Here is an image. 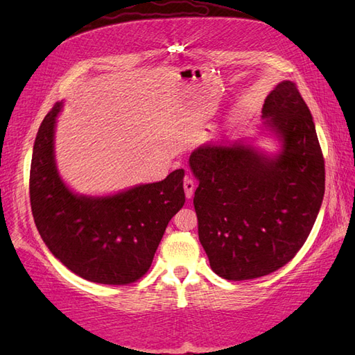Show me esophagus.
I'll use <instances>...</instances> for the list:
<instances>
[{"mask_svg":"<svg viewBox=\"0 0 355 355\" xmlns=\"http://www.w3.org/2000/svg\"><path fill=\"white\" fill-rule=\"evenodd\" d=\"M184 189H185V196H187V198H188V200H191V198H192V196H194L196 182L192 180V179H189V178H187V179L184 180Z\"/></svg>","mask_w":355,"mask_h":355,"instance_id":"obj_1","label":"esophagus"}]
</instances>
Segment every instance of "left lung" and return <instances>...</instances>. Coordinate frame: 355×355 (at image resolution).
<instances>
[{
	"instance_id": "left-lung-1",
	"label": "left lung",
	"mask_w": 355,
	"mask_h": 355,
	"mask_svg": "<svg viewBox=\"0 0 355 355\" xmlns=\"http://www.w3.org/2000/svg\"><path fill=\"white\" fill-rule=\"evenodd\" d=\"M259 127L280 144L266 153L249 137L204 144L189 157L198 239L211 270L232 282L268 275L295 257L324 197V158L295 83L266 96Z\"/></svg>"
}]
</instances>
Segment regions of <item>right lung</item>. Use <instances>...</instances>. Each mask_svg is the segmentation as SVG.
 Instances as JSON below:
<instances>
[{
  "label": "right lung",
  "instance_id": "1",
  "mask_svg": "<svg viewBox=\"0 0 355 355\" xmlns=\"http://www.w3.org/2000/svg\"><path fill=\"white\" fill-rule=\"evenodd\" d=\"M62 106L58 102L42 120L32 151L29 194L37 230L53 256L84 280L130 284L146 274L170 219L184 207L185 170L112 196L75 194L55 158Z\"/></svg>",
  "mask_w": 355,
  "mask_h": 355
}]
</instances>
